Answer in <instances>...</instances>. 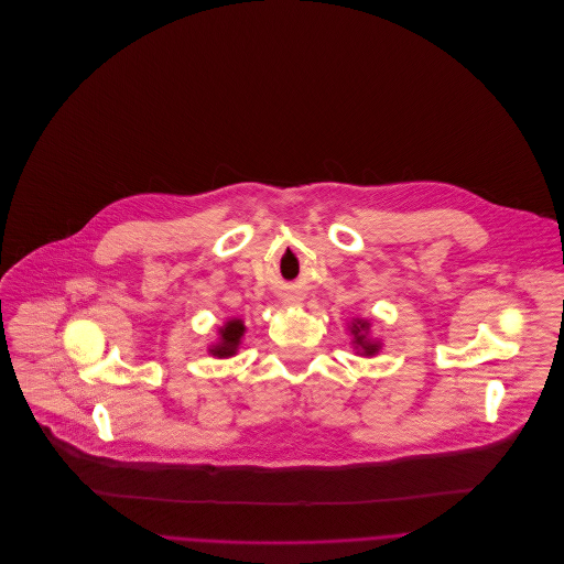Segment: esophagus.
Wrapping results in <instances>:
<instances>
[{
  "mask_svg": "<svg viewBox=\"0 0 564 564\" xmlns=\"http://www.w3.org/2000/svg\"><path fill=\"white\" fill-rule=\"evenodd\" d=\"M286 302H289V304H300L297 297H286Z\"/></svg>",
  "mask_w": 564,
  "mask_h": 564,
  "instance_id": "1",
  "label": "esophagus"
}]
</instances>
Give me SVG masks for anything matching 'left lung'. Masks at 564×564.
<instances>
[{
  "label": "left lung",
  "mask_w": 564,
  "mask_h": 564,
  "mask_svg": "<svg viewBox=\"0 0 564 564\" xmlns=\"http://www.w3.org/2000/svg\"><path fill=\"white\" fill-rule=\"evenodd\" d=\"M349 335H351V345L356 349L358 356L362 358H373L382 351V340L371 335V319L369 317H351V322H347Z\"/></svg>",
  "instance_id": "8db88e82"
}]
</instances>
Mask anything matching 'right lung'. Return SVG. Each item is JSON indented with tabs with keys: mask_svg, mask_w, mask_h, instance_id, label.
Returning a JSON list of instances; mask_svg holds the SVG:
<instances>
[{
	"mask_svg": "<svg viewBox=\"0 0 564 564\" xmlns=\"http://www.w3.org/2000/svg\"><path fill=\"white\" fill-rule=\"evenodd\" d=\"M247 333V324L240 317H229L217 328V340L208 347V354L213 358H234L238 356L240 347H242V337Z\"/></svg>",
	"mask_w": 564,
	"mask_h": 564,
	"instance_id": "1",
	"label": "right lung"
}]
</instances>
